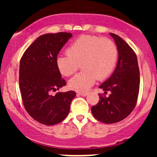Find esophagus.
<instances>
[{
	"label": "esophagus",
	"mask_w": 157,
	"mask_h": 157,
	"mask_svg": "<svg viewBox=\"0 0 157 157\" xmlns=\"http://www.w3.org/2000/svg\"><path fill=\"white\" fill-rule=\"evenodd\" d=\"M77 94L80 95V96L85 97L86 96V95H88V93L87 92H77Z\"/></svg>",
	"instance_id": "esophagus-1"
}]
</instances>
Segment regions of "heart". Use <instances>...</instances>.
Returning a JSON list of instances; mask_svg holds the SVG:
<instances>
[{
    "label": "heart",
    "instance_id": "b5f03b06",
    "mask_svg": "<svg viewBox=\"0 0 157 157\" xmlns=\"http://www.w3.org/2000/svg\"><path fill=\"white\" fill-rule=\"evenodd\" d=\"M67 55H59L56 66L63 76L73 75L82 65L83 71L68 82L71 89L85 91L97 79L104 80L111 75L118 60V48L112 40L92 35H82L66 49Z\"/></svg>",
    "mask_w": 157,
    "mask_h": 157
}]
</instances>
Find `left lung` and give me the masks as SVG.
Returning a JSON list of instances; mask_svg holds the SVG:
<instances>
[{"mask_svg":"<svg viewBox=\"0 0 157 157\" xmlns=\"http://www.w3.org/2000/svg\"><path fill=\"white\" fill-rule=\"evenodd\" d=\"M118 48V62L111 77L100 89L111 91L106 97L98 94L100 100L91 107L94 117L99 121L111 124L127 117L134 109L140 90V69L137 57L128 44L115 34L110 33Z\"/></svg>","mask_w":157,"mask_h":157,"instance_id":"obj_1","label":"left lung"}]
</instances>
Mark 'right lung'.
<instances>
[{"instance_id":"right-lung-1","label":"right lung","mask_w":157,"mask_h":157,"mask_svg":"<svg viewBox=\"0 0 157 157\" xmlns=\"http://www.w3.org/2000/svg\"><path fill=\"white\" fill-rule=\"evenodd\" d=\"M71 37L72 34L68 32L40 36L21 59L19 85L23 105L34 120L44 125L62 122L76 95L74 91L51 94L66 84L56 66V58Z\"/></svg>"}]
</instances>
